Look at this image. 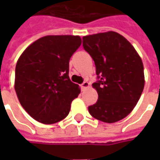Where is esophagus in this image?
Listing matches in <instances>:
<instances>
[{"label":"esophagus","mask_w":160,"mask_h":160,"mask_svg":"<svg viewBox=\"0 0 160 160\" xmlns=\"http://www.w3.org/2000/svg\"><path fill=\"white\" fill-rule=\"evenodd\" d=\"M80 87H81V89H82V90H85V89H87V88H88V87H90V84H89L88 81H84L83 83L80 85Z\"/></svg>","instance_id":"34e87169"}]
</instances>
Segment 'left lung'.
<instances>
[{"mask_svg": "<svg viewBox=\"0 0 160 160\" xmlns=\"http://www.w3.org/2000/svg\"><path fill=\"white\" fill-rule=\"evenodd\" d=\"M84 49L93 59L98 98L88 111L98 120L112 123L126 118L141 98L144 67L134 46L116 32L83 37Z\"/></svg>", "mask_w": 160, "mask_h": 160, "instance_id": "obj_1", "label": "left lung"}]
</instances>
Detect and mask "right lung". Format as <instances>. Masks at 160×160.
Returning a JSON list of instances; mask_svg holds the SVG:
<instances>
[{"mask_svg": "<svg viewBox=\"0 0 160 160\" xmlns=\"http://www.w3.org/2000/svg\"><path fill=\"white\" fill-rule=\"evenodd\" d=\"M81 44L80 36L49 35L36 40L19 56L14 89L22 107L38 122L53 124L68 115L80 93L68 76L69 60Z\"/></svg>", "mask_w": 160, "mask_h": 160, "instance_id": "obj_1", "label": "right lung"}]
</instances>
